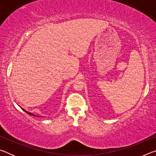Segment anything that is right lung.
<instances>
[{"label":"right lung","mask_w":156,"mask_h":156,"mask_svg":"<svg viewBox=\"0 0 156 156\" xmlns=\"http://www.w3.org/2000/svg\"><path fill=\"white\" fill-rule=\"evenodd\" d=\"M20 107V106H19ZM21 108V109H22L23 111H24V112H26V113H27V114H30V115H33V116H37V117H41V115H36L35 114H34V113H31V112H27V111H26L25 109H23V108H22V107H20Z\"/></svg>","instance_id":"add662e5"}]
</instances>
